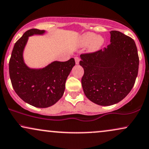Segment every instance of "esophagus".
<instances>
[{
    "label": "esophagus",
    "instance_id": "esophagus-1",
    "mask_svg": "<svg viewBox=\"0 0 149 149\" xmlns=\"http://www.w3.org/2000/svg\"><path fill=\"white\" fill-rule=\"evenodd\" d=\"M74 60H75V63L76 64H79V58L78 57V56H75L74 57Z\"/></svg>",
    "mask_w": 149,
    "mask_h": 149
}]
</instances>
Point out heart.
<instances>
[{
    "label": "heart",
    "instance_id": "b5f03b06",
    "mask_svg": "<svg viewBox=\"0 0 149 149\" xmlns=\"http://www.w3.org/2000/svg\"><path fill=\"white\" fill-rule=\"evenodd\" d=\"M82 45H88L91 44V49L96 51L99 49L104 43V39L102 36H96L94 33L87 32L81 36L80 39Z\"/></svg>",
    "mask_w": 149,
    "mask_h": 149
}]
</instances>
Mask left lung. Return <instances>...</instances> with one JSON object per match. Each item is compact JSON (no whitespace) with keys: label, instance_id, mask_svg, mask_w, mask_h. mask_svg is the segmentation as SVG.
Returning a JSON list of instances; mask_svg holds the SVG:
<instances>
[{"label":"left lung","instance_id":"1","mask_svg":"<svg viewBox=\"0 0 149 149\" xmlns=\"http://www.w3.org/2000/svg\"><path fill=\"white\" fill-rule=\"evenodd\" d=\"M110 33L111 44L107 47L80 56L84 94L100 106L113 105L125 98L138 73L139 56L134 40L119 31Z\"/></svg>","mask_w":149,"mask_h":149}]
</instances>
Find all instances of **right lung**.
<instances>
[{
  "instance_id": "obj_1",
  "label": "right lung",
  "mask_w": 149,
  "mask_h": 149,
  "mask_svg": "<svg viewBox=\"0 0 149 149\" xmlns=\"http://www.w3.org/2000/svg\"><path fill=\"white\" fill-rule=\"evenodd\" d=\"M44 30L31 29L16 42L9 62V72L13 88L24 102L37 108L56 104L63 96L65 81L74 59L54 61L42 69H30L23 61V52L30 36L43 34Z\"/></svg>"
}]
</instances>
